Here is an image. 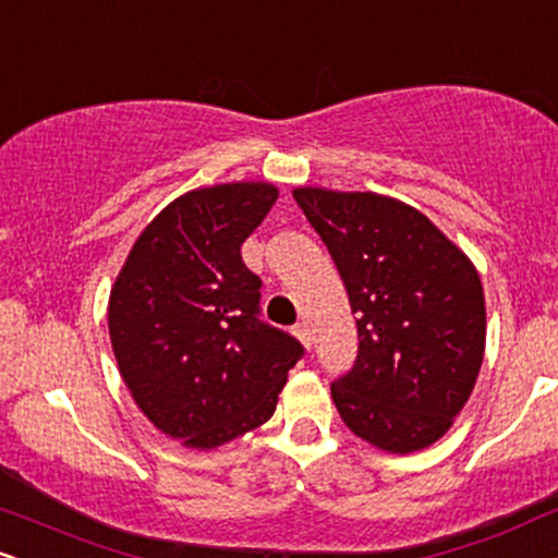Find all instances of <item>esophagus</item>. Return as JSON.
Wrapping results in <instances>:
<instances>
[{
	"mask_svg": "<svg viewBox=\"0 0 558 558\" xmlns=\"http://www.w3.org/2000/svg\"><path fill=\"white\" fill-rule=\"evenodd\" d=\"M293 335H296L301 343H304L306 351H312V330H308L306 325H296V327H293Z\"/></svg>",
	"mask_w": 558,
	"mask_h": 558,
	"instance_id": "obj_1",
	"label": "esophagus"
}]
</instances>
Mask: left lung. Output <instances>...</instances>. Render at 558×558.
Segmentation results:
<instances>
[{
  "instance_id": "8db88e82",
  "label": "left lung",
  "mask_w": 558,
  "mask_h": 558,
  "mask_svg": "<svg viewBox=\"0 0 558 558\" xmlns=\"http://www.w3.org/2000/svg\"><path fill=\"white\" fill-rule=\"evenodd\" d=\"M330 250L359 327L332 381L355 436L392 454L434 445L471 398L486 351L478 270L424 213L377 192L293 190Z\"/></svg>"
}]
</instances>
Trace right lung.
Wrapping results in <instances>:
<instances>
[{
  "label": "right lung",
  "mask_w": 558,
  "mask_h": 558,
  "mask_svg": "<svg viewBox=\"0 0 558 558\" xmlns=\"http://www.w3.org/2000/svg\"><path fill=\"white\" fill-rule=\"evenodd\" d=\"M278 199L267 181L199 186L134 241L109 296V335L132 400L158 432L215 449L265 424L296 338L259 322L262 280L241 259Z\"/></svg>",
  "instance_id": "1"
}]
</instances>
